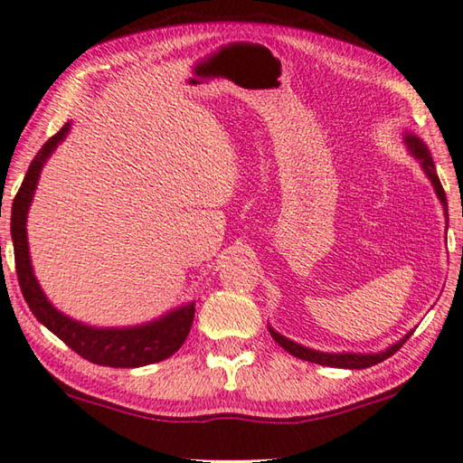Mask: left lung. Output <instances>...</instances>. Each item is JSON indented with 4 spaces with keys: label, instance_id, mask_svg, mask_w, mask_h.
I'll use <instances>...</instances> for the list:
<instances>
[{
    "label": "left lung",
    "instance_id": "left-lung-1",
    "mask_svg": "<svg viewBox=\"0 0 463 463\" xmlns=\"http://www.w3.org/2000/svg\"><path fill=\"white\" fill-rule=\"evenodd\" d=\"M404 143H406V146H409V151L420 161L422 169H425L427 177L430 179V184H433V187H435L437 198L441 200V203H443L445 216H448V198H445V190H443L441 182H439V175H437V171H435V163H433V159H430V153H429L427 145L422 143L419 137L411 135V132H406ZM269 333H271L273 339H276V343L279 345V347H284L288 354H292L294 357L304 359V362L318 364V365H331V367H343V370H364V367H372L375 364L383 362V359H388V357L394 355L396 351L401 349L402 345L411 339V335L414 333V328H412L411 333H406L401 341L394 343V345H390L386 351H380V354H323V351H315V349L302 347V345H298L294 341L286 339L284 335L276 333L271 326H269Z\"/></svg>",
    "mask_w": 463,
    "mask_h": 463
}]
</instances>
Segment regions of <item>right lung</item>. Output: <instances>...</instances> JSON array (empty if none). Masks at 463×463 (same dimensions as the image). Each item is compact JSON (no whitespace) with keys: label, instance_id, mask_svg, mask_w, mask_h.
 <instances>
[{"label":"right lung","instance_id":"add662e5","mask_svg":"<svg viewBox=\"0 0 463 463\" xmlns=\"http://www.w3.org/2000/svg\"><path fill=\"white\" fill-rule=\"evenodd\" d=\"M71 124H65L57 135L46 140L44 146L36 153L26 171L24 182H22L18 194L12 203V241H14V260L15 273H18L22 296L33 310V315L43 323L51 333L71 347L77 355L88 359L91 364L108 365V367H140L148 364L163 362L182 347L190 335L194 323L195 302L184 304L175 310L167 312L165 317L153 320V323L127 326V328H98L88 326L77 320L69 318L59 312L49 302V298L38 286L34 278L33 263L28 253V237H26V216L33 203V195L36 190L38 177H41L43 165L59 146L62 138L67 137Z\"/></svg>","mask_w":463,"mask_h":463}]
</instances>
